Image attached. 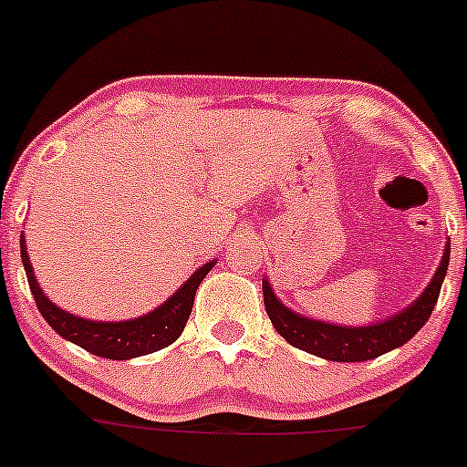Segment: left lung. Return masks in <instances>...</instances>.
<instances>
[{"label": "left lung", "mask_w": 467, "mask_h": 467, "mask_svg": "<svg viewBox=\"0 0 467 467\" xmlns=\"http://www.w3.org/2000/svg\"><path fill=\"white\" fill-rule=\"evenodd\" d=\"M448 263L450 244H445L441 265L431 276L430 285L422 290V295L410 307L373 326L353 328V326H337L296 315L276 299L267 278H263V301H265L272 326L287 344L317 355V358L330 359V362H367V359L407 344L427 324L436 301H439L441 285L448 274Z\"/></svg>", "instance_id": "left-lung-1"}]
</instances>
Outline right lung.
<instances>
[{
  "mask_svg": "<svg viewBox=\"0 0 467 467\" xmlns=\"http://www.w3.org/2000/svg\"><path fill=\"white\" fill-rule=\"evenodd\" d=\"M19 249H22V263L24 269H26L28 287H31L37 310L45 317L47 324L60 337L69 339L71 344L80 346L91 355L108 359L139 358V355L155 353V350L171 346L172 341L180 337L186 321H189L195 292H198L202 278L215 265V261H211L204 267H200L198 272H193V276L171 299L163 301L160 307H155L148 315L128 321H89L83 319V317L71 315V312L57 307L54 301H49V296L37 285L31 261H28L26 244H24V235L19 240Z\"/></svg>",
  "mask_w": 467,
  "mask_h": 467,
  "instance_id": "1",
  "label": "right lung"
}]
</instances>
